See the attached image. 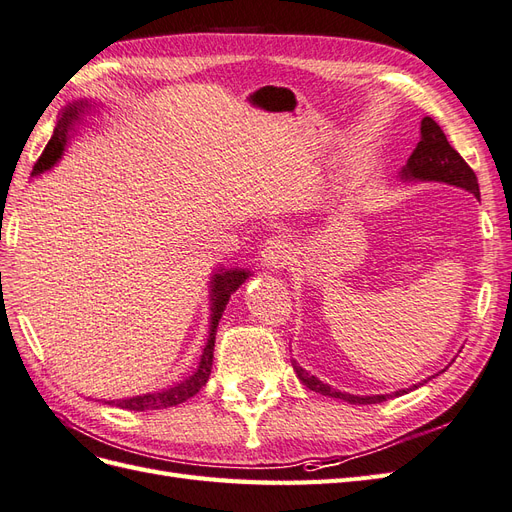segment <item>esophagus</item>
<instances>
[{
	"label": "esophagus",
	"mask_w": 512,
	"mask_h": 512,
	"mask_svg": "<svg viewBox=\"0 0 512 512\" xmlns=\"http://www.w3.org/2000/svg\"><path fill=\"white\" fill-rule=\"evenodd\" d=\"M291 242L285 236H272L266 240L264 248H261V259H264V266L270 270H283L289 266L291 261Z\"/></svg>",
	"instance_id": "34e87169"
}]
</instances>
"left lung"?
Wrapping results in <instances>:
<instances>
[{"mask_svg":"<svg viewBox=\"0 0 512 512\" xmlns=\"http://www.w3.org/2000/svg\"><path fill=\"white\" fill-rule=\"evenodd\" d=\"M401 180H405V182H444L450 186L463 188V191L472 193L476 199H480L476 173L461 158V154L452 148L444 135V130L437 126V122L431 118H422V122H420V141L416 145V150L412 152V156L407 158V165L401 169ZM291 364H294V371L306 388H311L313 392H319V394H326V397L347 401L352 405H371V403H382L390 397H401V394H405L407 390L427 384L431 379L429 377V379H425V382L414 384L412 388H403V390H397L392 394H373V397H360V394H349V392L330 388L328 384L321 382V379H317L309 371H304L296 360Z\"/></svg>","mask_w":512,"mask_h":512,"instance_id":"1","label":"left lung"}]
</instances>
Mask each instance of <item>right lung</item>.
<instances>
[{
    "label": "right lung",
    "instance_id": "1",
    "mask_svg": "<svg viewBox=\"0 0 512 512\" xmlns=\"http://www.w3.org/2000/svg\"><path fill=\"white\" fill-rule=\"evenodd\" d=\"M94 105L90 100H75L70 102L68 107L62 109L60 120H57V126L53 130V137L47 143L45 152L38 158V163L34 165L32 175H40L49 171L51 167L57 165V160L64 156L66 145L75 133L77 124H81L85 111H90ZM248 276H251V270L244 268H221L212 274L210 279V334L206 347H203V354L199 360V367L193 371V375H188L182 382L173 384L171 388L158 390V392H148V394H139V397H130V399H115V401H105L109 405L122 407V410L130 412H148V410H165V407L180 405L186 399L195 397V394L206 386L212 373V360H214V341H216V328L218 321L223 317L225 306L231 298L233 291H236Z\"/></svg>",
    "mask_w": 512,
    "mask_h": 512
}]
</instances>
